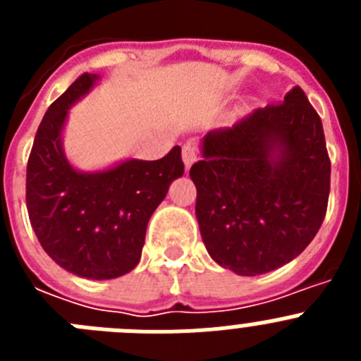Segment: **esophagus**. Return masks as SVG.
Instances as JSON below:
<instances>
[{
	"mask_svg": "<svg viewBox=\"0 0 361 361\" xmlns=\"http://www.w3.org/2000/svg\"><path fill=\"white\" fill-rule=\"evenodd\" d=\"M199 159V149H197L195 145H184L183 146V161H184V166H186V170H190L191 164Z\"/></svg>",
	"mask_w": 361,
	"mask_h": 361,
	"instance_id": "1",
	"label": "esophagus"
}]
</instances>
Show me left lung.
<instances>
[{
  "label": "left lung",
  "instance_id": "obj_1",
  "mask_svg": "<svg viewBox=\"0 0 361 361\" xmlns=\"http://www.w3.org/2000/svg\"><path fill=\"white\" fill-rule=\"evenodd\" d=\"M202 157L190 177L200 235L216 264L257 276L307 247L327 212L331 161L320 116L300 86L282 103L206 133Z\"/></svg>",
  "mask_w": 361,
  "mask_h": 361
}]
</instances>
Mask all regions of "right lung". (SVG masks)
Segmentation results:
<instances>
[{"mask_svg": "<svg viewBox=\"0 0 361 361\" xmlns=\"http://www.w3.org/2000/svg\"><path fill=\"white\" fill-rule=\"evenodd\" d=\"M99 75L82 73L57 97L37 128L27 164V209L41 247L73 275L117 279L139 264L146 226L175 178L183 177L180 146L159 161L130 159L82 173L65 157L61 132L68 108Z\"/></svg>", "mask_w": 361, "mask_h": 361, "instance_id": "obj_1", "label": "right lung"}]
</instances>
